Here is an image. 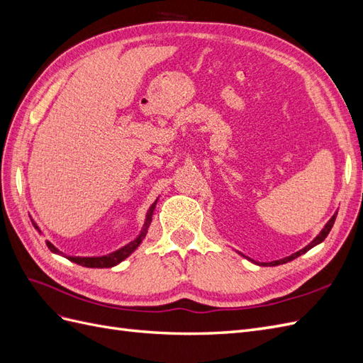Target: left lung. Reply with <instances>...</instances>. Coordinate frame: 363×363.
I'll use <instances>...</instances> for the list:
<instances>
[{"label": "left lung", "mask_w": 363, "mask_h": 363, "mask_svg": "<svg viewBox=\"0 0 363 363\" xmlns=\"http://www.w3.org/2000/svg\"><path fill=\"white\" fill-rule=\"evenodd\" d=\"M335 219H336V215H333L332 218H330V221H328L327 224H325V227L321 230V233L318 235L312 242L309 244V245H306L303 250H300V251H296V252H294L292 256H289V257H284V259H281V260H276V262H269V263H262V265H269V267H276V265H281V263H286V262H289V260H292V259H295V257H298V256H301L303 252H306L307 250H311L312 247H315L316 244H320V242H323V240L327 238V235L330 233V230H332V227H333V224H335Z\"/></svg>", "instance_id": "8db88e82"}]
</instances>
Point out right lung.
Masks as SVG:
<instances>
[{
	"instance_id": "add662e5",
	"label": "right lung",
	"mask_w": 363,
	"mask_h": 363,
	"mask_svg": "<svg viewBox=\"0 0 363 363\" xmlns=\"http://www.w3.org/2000/svg\"><path fill=\"white\" fill-rule=\"evenodd\" d=\"M156 203H152L151 207H150V211L147 213V223H145L144 230H142V232L138 235V238H135L133 240H131V242H128L123 248H118V250H115L112 252H107V255H103V256H67V259H69L71 262L79 263V265H82V267H87V268H111V267L118 265L119 262H123L125 257H128L131 252H133L139 247V244L142 242V239L145 238L147 230H148V224H150L151 216H152V212H155V208H156ZM31 223H33V225H35V228L39 230V227L36 225L35 221H31ZM47 247L52 252H57V255H62V251H59V248L54 245V244H51L50 240H47Z\"/></svg>"
}]
</instances>
